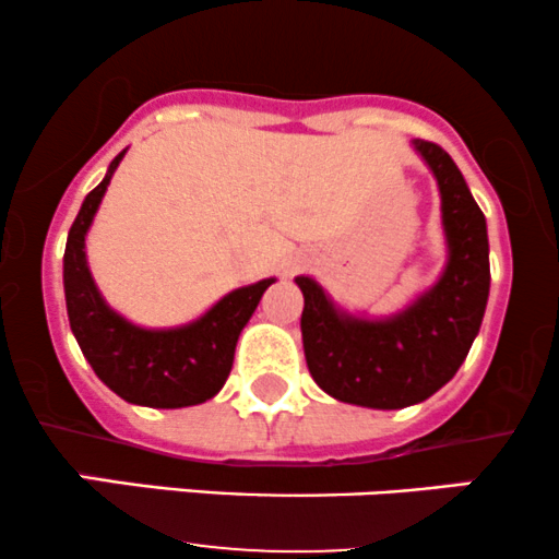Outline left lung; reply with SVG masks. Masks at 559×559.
<instances>
[{
    "label": "left lung",
    "instance_id": "left-lung-1",
    "mask_svg": "<svg viewBox=\"0 0 559 559\" xmlns=\"http://www.w3.org/2000/svg\"><path fill=\"white\" fill-rule=\"evenodd\" d=\"M415 150L441 191L449 262L439 284L400 316L362 320L338 312L312 278H297L307 368L338 402L400 409L428 400L457 373L484 320L491 281L486 217L439 144L415 139Z\"/></svg>",
    "mask_w": 559,
    "mask_h": 559
}]
</instances>
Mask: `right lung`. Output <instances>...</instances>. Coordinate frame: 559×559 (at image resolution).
Instances as JSON below:
<instances>
[{
	"label": "right lung",
	"mask_w": 559,
	"mask_h": 559,
	"mask_svg": "<svg viewBox=\"0 0 559 559\" xmlns=\"http://www.w3.org/2000/svg\"><path fill=\"white\" fill-rule=\"evenodd\" d=\"M88 191L66 243V301L70 329L94 373L126 402L144 407L176 409L213 400L234 365L236 342L273 278L258 281L223 297L210 312L183 329L146 331L131 325L105 305L86 265V230L105 197L115 168Z\"/></svg>",
	"instance_id": "1"
}]
</instances>
